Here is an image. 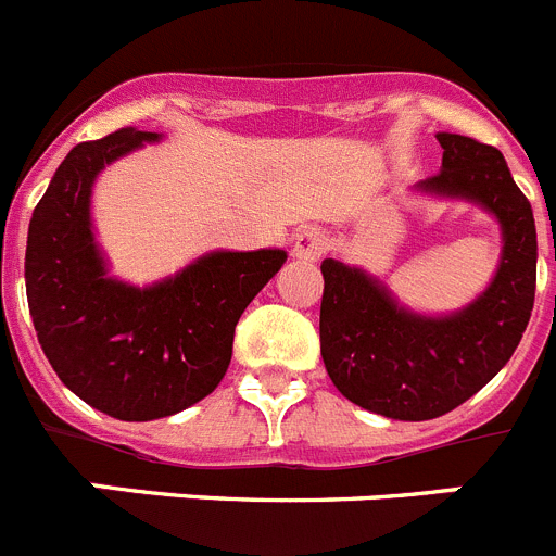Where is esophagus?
<instances>
[{"label":"esophagus","instance_id":"esophagus-1","mask_svg":"<svg viewBox=\"0 0 556 556\" xmlns=\"http://www.w3.org/2000/svg\"><path fill=\"white\" fill-rule=\"evenodd\" d=\"M328 244H331V239L323 228H303L294 236V255L303 262H317L326 255Z\"/></svg>","mask_w":556,"mask_h":556}]
</instances>
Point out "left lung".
<instances>
[{
	"mask_svg": "<svg viewBox=\"0 0 556 556\" xmlns=\"http://www.w3.org/2000/svg\"><path fill=\"white\" fill-rule=\"evenodd\" d=\"M443 169L420 189L484 205L504 230L498 273L479 301L443 320L392 301L362 269L323 262L320 351L348 401L395 420H431L465 404L507 365L527 331L538 283L532 205L495 147L440 132Z\"/></svg>",
	"mask_w": 556,
	"mask_h": 556,
	"instance_id": "left-lung-1",
	"label": "left lung"
}]
</instances>
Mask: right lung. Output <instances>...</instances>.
<instances>
[{"mask_svg": "<svg viewBox=\"0 0 556 556\" xmlns=\"http://www.w3.org/2000/svg\"><path fill=\"white\" fill-rule=\"evenodd\" d=\"M159 132L122 127L58 166L27 233L24 278L38 342L63 384L116 420L175 415L217 390L236 323L283 250L208 253L155 287L113 281L91 233L97 172Z\"/></svg>", "mask_w": 556, "mask_h": 556, "instance_id": "right-lung-1", "label": "right lung"}]
</instances>
